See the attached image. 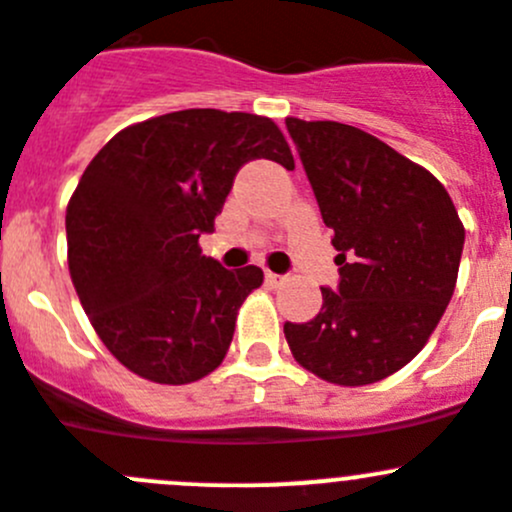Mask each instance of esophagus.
<instances>
[{
  "label": "esophagus",
  "instance_id": "esophagus-1",
  "mask_svg": "<svg viewBox=\"0 0 512 512\" xmlns=\"http://www.w3.org/2000/svg\"><path fill=\"white\" fill-rule=\"evenodd\" d=\"M266 284H269V286H281V284H284V276L274 274V271H266Z\"/></svg>",
  "mask_w": 512,
  "mask_h": 512
}]
</instances>
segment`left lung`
<instances>
[{"mask_svg":"<svg viewBox=\"0 0 512 512\" xmlns=\"http://www.w3.org/2000/svg\"><path fill=\"white\" fill-rule=\"evenodd\" d=\"M324 223L339 289L286 321L296 362L324 382L364 387L422 352L457 284L465 226L440 180L374 135L334 120L286 118Z\"/></svg>","mask_w":512,"mask_h":512,"instance_id":"8db88e82","label":"left lung"}]
</instances>
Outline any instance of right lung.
<instances>
[{
	"mask_svg": "<svg viewBox=\"0 0 512 512\" xmlns=\"http://www.w3.org/2000/svg\"><path fill=\"white\" fill-rule=\"evenodd\" d=\"M294 168L264 115L178 110L128 125L90 160L67 203V264L110 354L138 377L191 384L231 347L259 266L228 271L198 246L243 163Z\"/></svg>",
	"mask_w": 512,
	"mask_h": 512,
	"instance_id": "right-lung-1",
	"label": "right lung"
}]
</instances>
